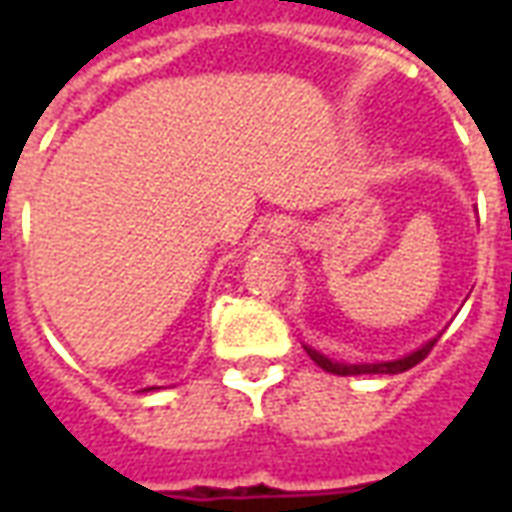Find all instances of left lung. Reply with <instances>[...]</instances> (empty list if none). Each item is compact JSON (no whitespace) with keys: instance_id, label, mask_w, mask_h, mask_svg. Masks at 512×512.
Masks as SVG:
<instances>
[{"instance_id":"8db88e82","label":"left lung","mask_w":512,"mask_h":512,"mask_svg":"<svg viewBox=\"0 0 512 512\" xmlns=\"http://www.w3.org/2000/svg\"><path fill=\"white\" fill-rule=\"evenodd\" d=\"M436 343H439V337L428 340L422 348L411 351V354L403 356V359H395V362H376V365H345V362H332L329 356L318 354L315 348H307V345H304V348H307V354H310V359L315 365L323 367L326 373H334V376H397V373H406V370H411L414 365H419V362L433 351V345Z\"/></svg>"}]
</instances>
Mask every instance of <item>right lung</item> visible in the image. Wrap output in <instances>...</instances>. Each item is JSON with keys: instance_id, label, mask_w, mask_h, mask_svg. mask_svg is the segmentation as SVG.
Masks as SVG:
<instances>
[{"instance_id": "right-lung-1", "label": "right lung", "mask_w": 512, "mask_h": 512, "mask_svg": "<svg viewBox=\"0 0 512 512\" xmlns=\"http://www.w3.org/2000/svg\"><path fill=\"white\" fill-rule=\"evenodd\" d=\"M150 389H156V386H150Z\"/></svg>"}]
</instances>
